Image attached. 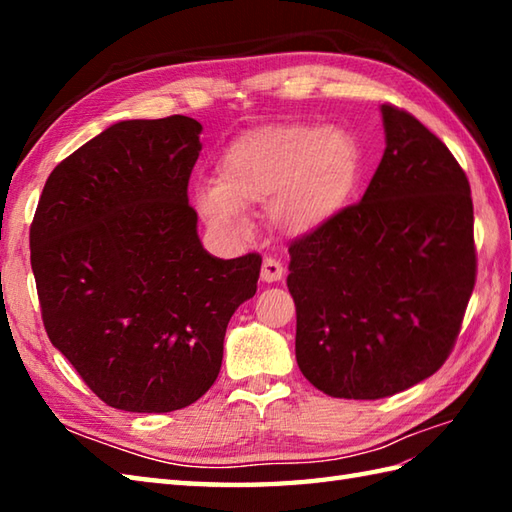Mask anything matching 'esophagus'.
Wrapping results in <instances>:
<instances>
[{"label": "esophagus", "mask_w": 512, "mask_h": 512, "mask_svg": "<svg viewBox=\"0 0 512 512\" xmlns=\"http://www.w3.org/2000/svg\"><path fill=\"white\" fill-rule=\"evenodd\" d=\"M281 277H284V264L275 257H266L262 264V281H266V284H275V281H281Z\"/></svg>", "instance_id": "esophagus-1"}]
</instances>
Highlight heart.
I'll use <instances>...</instances> for the list:
<instances>
[{
  "label": "heart",
  "mask_w": 512,
  "mask_h": 512,
  "mask_svg": "<svg viewBox=\"0 0 512 512\" xmlns=\"http://www.w3.org/2000/svg\"><path fill=\"white\" fill-rule=\"evenodd\" d=\"M361 171L358 145L339 127L277 125L233 140L215 167V184L195 191L211 228L235 233L244 211L270 206V220L290 235L328 224L350 202Z\"/></svg>",
  "instance_id": "1"
}]
</instances>
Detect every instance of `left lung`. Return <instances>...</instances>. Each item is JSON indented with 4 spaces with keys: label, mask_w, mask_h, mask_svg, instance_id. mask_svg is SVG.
I'll return each instance as SVG.
<instances>
[{
    "label": "left lung",
    "mask_w": 512,
    "mask_h": 512,
    "mask_svg": "<svg viewBox=\"0 0 512 512\" xmlns=\"http://www.w3.org/2000/svg\"><path fill=\"white\" fill-rule=\"evenodd\" d=\"M385 154L361 202L290 244L301 374L378 400L436 374L477 275L466 173L416 116L380 107Z\"/></svg>",
    "instance_id": "1"
}]
</instances>
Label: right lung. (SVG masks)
Returning <instances> with one entry per match:
<instances>
[{"label":"right lung","instance_id":"right-lung-1","mask_svg":"<svg viewBox=\"0 0 512 512\" xmlns=\"http://www.w3.org/2000/svg\"><path fill=\"white\" fill-rule=\"evenodd\" d=\"M202 125L121 121L59 162L30 224L52 345L105 405L167 413L204 396L262 257L220 259L198 237L189 176Z\"/></svg>","mask_w":512,"mask_h":512}]
</instances>
